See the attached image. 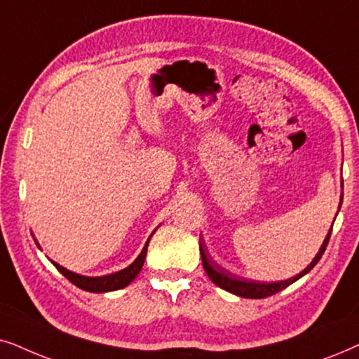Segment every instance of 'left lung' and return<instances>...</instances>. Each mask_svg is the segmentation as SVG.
Returning <instances> with one entry per match:
<instances>
[{
    "mask_svg": "<svg viewBox=\"0 0 359 359\" xmlns=\"http://www.w3.org/2000/svg\"><path fill=\"white\" fill-rule=\"evenodd\" d=\"M341 202H343V195L340 197L338 212H340V208H341ZM333 222H335V219H333ZM332 228H330L327 236H325L322 246H320V250L317 255H315L312 262H310V264L305 267L302 272H299L297 276L290 277V279H287V280H280V283H257V280H248V279H243V277L231 274V272L223 269L222 266H218L217 262L212 259V256H210L207 251V246H205L203 240L200 238V255H202V264L205 267L207 276L212 279L213 284L218 285V287H222L224 290H228V292L240 295V297H245V299H264V297H269V295L277 294L279 290H284L285 287H289L290 284H294L295 280H299L300 277L309 274V272L313 269L315 264L320 261V257L323 256L325 250H327L330 235H332Z\"/></svg>",
    "mask_w": 359,
    "mask_h": 359,
    "instance_id": "left-lung-1",
    "label": "left lung"
}]
</instances>
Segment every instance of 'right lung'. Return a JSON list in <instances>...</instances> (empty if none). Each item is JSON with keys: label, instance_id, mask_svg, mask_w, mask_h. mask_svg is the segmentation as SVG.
<instances>
[{"label": "right lung", "instance_id": "obj_1", "mask_svg": "<svg viewBox=\"0 0 359 359\" xmlns=\"http://www.w3.org/2000/svg\"><path fill=\"white\" fill-rule=\"evenodd\" d=\"M157 228H159V226H157ZM156 229L151 233V236L154 235ZM151 236L147 238L146 245H144V248H142V251L140 252V256H137L136 259L133 261L130 266L124 267V269L118 271V272H113V274L90 277V276L76 274V272H74V271L65 269L64 266L57 264L55 261H52V264H54L57 269H59L62 274H64L67 279L70 280L72 284L76 285V287H80L82 290H87V292L102 294V292H111V290H119V289L126 287V285H130L133 280L136 279L137 274H140V272H141L142 264H144V259H146V255H147V246H149ZM36 245L39 246V243L36 241Z\"/></svg>", "mask_w": 359, "mask_h": 359}]
</instances>
